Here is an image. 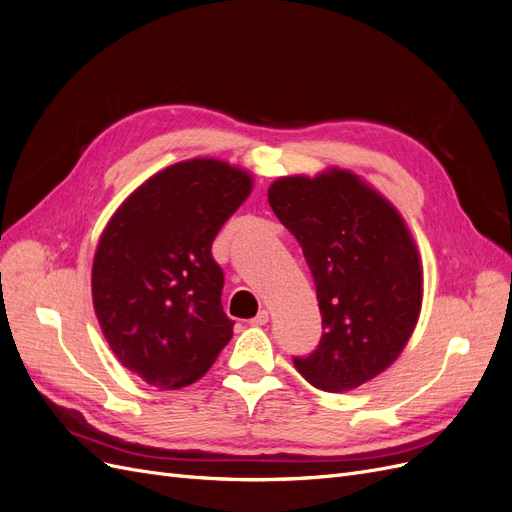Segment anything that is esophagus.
<instances>
[{
    "mask_svg": "<svg viewBox=\"0 0 512 512\" xmlns=\"http://www.w3.org/2000/svg\"><path fill=\"white\" fill-rule=\"evenodd\" d=\"M269 322V312L267 309H260V312L256 314V318H252V324H258V327H262V324Z\"/></svg>",
    "mask_w": 512,
    "mask_h": 512,
    "instance_id": "esophagus-1",
    "label": "esophagus"
}]
</instances>
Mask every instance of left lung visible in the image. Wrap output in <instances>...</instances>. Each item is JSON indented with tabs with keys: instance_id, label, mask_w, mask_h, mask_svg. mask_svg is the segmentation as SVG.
I'll return each mask as SVG.
<instances>
[{
	"instance_id": "left-lung-1",
	"label": "left lung",
	"mask_w": 512,
	"mask_h": 512,
	"mask_svg": "<svg viewBox=\"0 0 512 512\" xmlns=\"http://www.w3.org/2000/svg\"><path fill=\"white\" fill-rule=\"evenodd\" d=\"M269 205L303 247L322 316L320 344L292 356L294 367L320 391L356 389L397 359L421 314L410 232L391 203L339 168L277 179Z\"/></svg>"
}]
</instances>
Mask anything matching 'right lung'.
<instances>
[{"mask_svg": "<svg viewBox=\"0 0 512 512\" xmlns=\"http://www.w3.org/2000/svg\"><path fill=\"white\" fill-rule=\"evenodd\" d=\"M252 177L196 158L160 170L106 224L91 271L96 316L119 363L160 389L192 384L232 337L211 245Z\"/></svg>", "mask_w": 512, "mask_h": 512, "instance_id": "obj_1", "label": "right lung"}]
</instances>
